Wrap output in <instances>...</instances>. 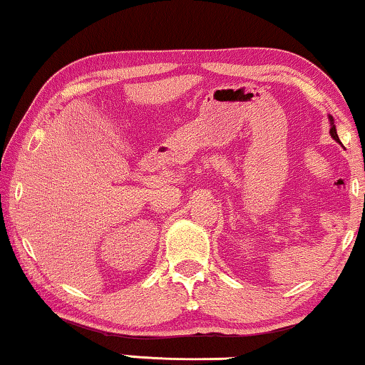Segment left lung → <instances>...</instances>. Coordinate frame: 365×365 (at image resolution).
Segmentation results:
<instances>
[{
    "mask_svg": "<svg viewBox=\"0 0 365 365\" xmlns=\"http://www.w3.org/2000/svg\"><path fill=\"white\" fill-rule=\"evenodd\" d=\"M329 121H331V136L336 139V141L339 143V136H337V129H336V124H334V119L332 116H329Z\"/></svg>",
    "mask_w": 365,
    "mask_h": 365,
    "instance_id": "8db88e82",
    "label": "left lung"
}]
</instances>
